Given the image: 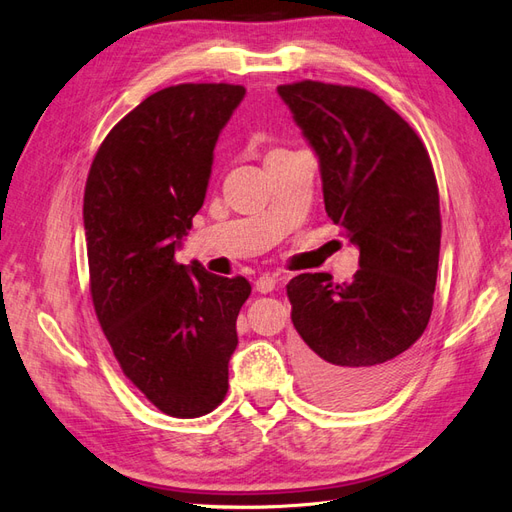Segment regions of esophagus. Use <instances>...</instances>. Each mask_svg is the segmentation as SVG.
I'll return each instance as SVG.
<instances>
[{"instance_id":"esophagus-1","label":"esophagus","mask_w":512,"mask_h":512,"mask_svg":"<svg viewBox=\"0 0 512 512\" xmlns=\"http://www.w3.org/2000/svg\"><path fill=\"white\" fill-rule=\"evenodd\" d=\"M277 282H280V277H277V275H260L256 280V290L262 292V294H267V292L275 290Z\"/></svg>"}]
</instances>
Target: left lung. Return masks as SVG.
Returning <instances> with one entry per match:
<instances>
[{"mask_svg":"<svg viewBox=\"0 0 512 512\" xmlns=\"http://www.w3.org/2000/svg\"><path fill=\"white\" fill-rule=\"evenodd\" d=\"M320 158L324 209L359 245L350 284L301 273L286 286L299 367L324 404L367 406L406 374L425 333L440 258V194L410 123L374 91L322 81L280 85Z\"/></svg>","mask_w":512,"mask_h":512,"instance_id":"left-lung-1","label":"left lung"}]
</instances>
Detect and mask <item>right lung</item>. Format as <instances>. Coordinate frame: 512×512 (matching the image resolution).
<instances>
[{
	"label": "right lung",
	"mask_w": 512,
	"mask_h": 512,
	"mask_svg": "<svg viewBox=\"0 0 512 512\" xmlns=\"http://www.w3.org/2000/svg\"><path fill=\"white\" fill-rule=\"evenodd\" d=\"M243 96L245 87L230 83L156 91L106 134L85 183L98 322L126 378L175 418L224 401L237 316L252 292L241 275L175 260L205 203L215 141Z\"/></svg>",
	"instance_id": "add662e5"
}]
</instances>
